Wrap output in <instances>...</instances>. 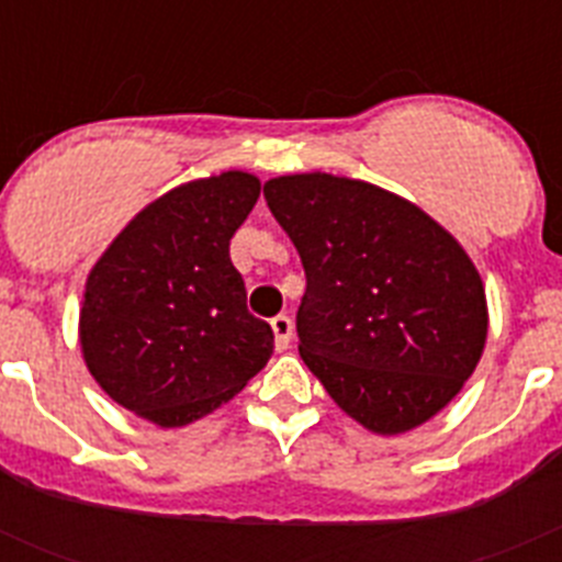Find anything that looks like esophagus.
Wrapping results in <instances>:
<instances>
[{"label":"esophagus","mask_w":562,"mask_h":562,"mask_svg":"<svg viewBox=\"0 0 562 562\" xmlns=\"http://www.w3.org/2000/svg\"><path fill=\"white\" fill-rule=\"evenodd\" d=\"M272 326V335H276V349L278 351H286L290 349V340H292V317L290 315H276L270 321Z\"/></svg>","instance_id":"obj_1"}]
</instances>
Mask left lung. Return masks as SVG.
<instances>
[{
	"mask_svg": "<svg viewBox=\"0 0 562 562\" xmlns=\"http://www.w3.org/2000/svg\"><path fill=\"white\" fill-rule=\"evenodd\" d=\"M265 200L304 261L297 351L362 428L408 434L470 380L490 329L473 258L414 202L335 173H286Z\"/></svg>",
	"mask_w": 562,
	"mask_h": 562,
	"instance_id": "left-lung-1",
	"label": "left lung"
}]
</instances>
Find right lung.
I'll return each instance as SVG.
<instances>
[{"instance_id":"1","label":"right lung","mask_w":562,"mask_h":562,"mask_svg":"<svg viewBox=\"0 0 562 562\" xmlns=\"http://www.w3.org/2000/svg\"><path fill=\"white\" fill-rule=\"evenodd\" d=\"M261 182L222 171L148 202L103 250L83 286L78 340L89 374L157 428H186L245 389L272 355L247 312L231 238Z\"/></svg>"}]
</instances>
